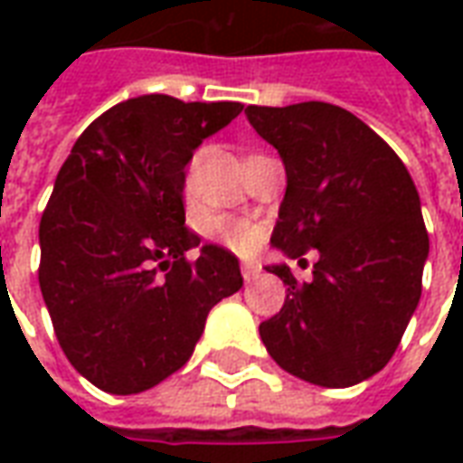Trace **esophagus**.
<instances>
[{
	"label": "esophagus",
	"instance_id": "34e87169",
	"mask_svg": "<svg viewBox=\"0 0 463 463\" xmlns=\"http://www.w3.org/2000/svg\"><path fill=\"white\" fill-rule=\"evenodd\" d=\"M258 275H260V265L258 262H242V278H245V282L258 280Z\"/></svg>",
	"mask_w": 463,
	"mask_h": 463
}]
</instances>
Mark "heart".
<instances>
[{"label": "heart", "instance_id": "b5f03b06", "mask_svg": "<svg viewBox=\"0 0 463 463\" xmlns=\"http://www.w3.org/2000/svg\"><path fill=\"white\" fill-rule=\"evenodd\" d=\"M213 235L228 245L235 252H250L260 242V231L248 221H235V218H215L213 221Z\"/></svg>", "mask_w": 463, "mask_h": 463}]
</instances>
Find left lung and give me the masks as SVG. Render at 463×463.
Wrapping results in <instances>:
<instances>
[{
	"mask_svg": "<svg viewBox=\"0 0 463 463\" xmlns=\"http://www.w3.org/2000/svg\"><path fill=\"white\" fill-rule=\"evenodd\" d=\"M280 153L285 198L270 245L285 258L317 250L312 280L272 262L288 285L260 325L270 357L317 387H352L387 364L421 298L429 235L407 165L367 123L325 101L248 106Z\"/></svg>",
	"mask_w": 463,
	"mask_h": 463,
	"instance_id": "8db88e82",
	"label": "left lung"
}]
</instances>
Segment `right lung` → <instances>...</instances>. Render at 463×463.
Returning a JSON list of instances; mask_svg holds the SVG:
<instances>
[{
  "label": "right lung",
  "mask_w": 463,
  "mask_h": 463,
  "mask_svg": "<svg viewBox=\"0 0 463 463\" xmlns=\"http://www.w3.org/2000/svg\"><path fill=\"white\" fill-rule=\"evenodd\" d=\"M242 111L238 101L146 94L86 128L39 222V288L74 369L138 394L191 359L208 312L242 288L231 250L185 228V165ZM198 247L195 263L184 252Z\"/></svg>",
  "instance_id": "obj_1"
}]
</instances>
